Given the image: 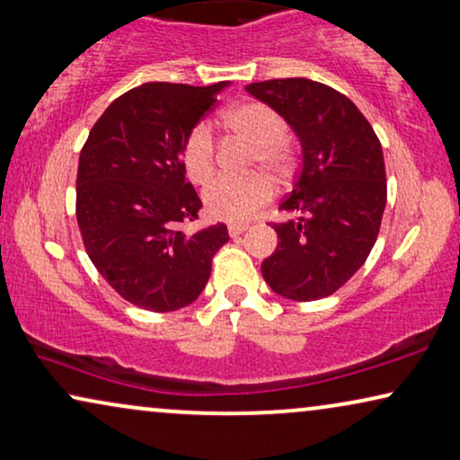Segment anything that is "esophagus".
Masks as SVG:
<instances>
[{"label": "esophagus", "instance_id": "esophagus-1", "mask_svg": "<svg viewBox=\"0 0 460 460\" xmlns=\"http://www.w3.org/2000/svg\"><path fill=\"white\" fill-rule=\"evenodd\" d=\"M248 229H250L248 225H242V223H231V225H229V235H231V237H237V235H242L243 231H248Z\"/></svg>", "mask_w": 460, "mask_h": 460}]
</instances>
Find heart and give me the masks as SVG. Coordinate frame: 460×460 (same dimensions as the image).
Listing matches in <instances>:
<instances>
[{
  "instance_id": "obj_1",
  "label": "heart",
  "mask_w": 460,
  "mask_h": 460,
  "mask_svg": "<svg viewBox=\"0 0 460 460\" xmlns=\"http://www.w3.org/2000/svg\"><path fill=\"white\" fill-rule=\"evenodd\" d=\"M227 125L237 137L254 146L252 164H261L270 174L289 172L292 168V147L286 141L288 122L283 116L264 102H243L227 110ZM183 168L193 183L202 185L215 174L217 147L208 122H198L187 133L181 147ZM273 183L264 174H250L243 179L223 177L212 181L204 191V204L210 217L221 221H245L258 208L273 198Z\"/></svg>"
}]
</instances>
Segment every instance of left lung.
Wrapping results in <instances>:
<instances>
[{
	"label": "left lung",
	"instance_id": "1",
	"mask_svg": "<svg viewBox=\"0 0 460 460\" xmlns=\"http://www.w3.org/2000/svg\"><path fill=\"white\" fill-rule=\"evenodd\" d=\"M248 93L275 108L302 146L294 190L275 223L277 250L262 262L275 294L321 300L365 264L385 210L387 183L373 127L344 93L310 79L250 83Z\"/></svg>",
	"mask_w": 460,
	"mask_h": 460
}]
</instances>
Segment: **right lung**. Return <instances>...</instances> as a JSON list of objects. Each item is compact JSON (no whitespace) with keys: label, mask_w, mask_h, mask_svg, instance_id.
Wrapping results in <instances>:
<instances>
[{"label":"right lung","mask_w":460,"mask_h":460,"mask_svg":"<svg viewBox=\"0 0 460 460\" xmlns=\"http://www.w3.org/2000/svg\"><path fill=\"white\" fill-rule=\"evenodd\" d=\"M229 81L208 87L144 83L106 108L83 146L76 223L95 269L120 297L152 313L191 304L229 242L217 223L191 235L202 199L181 160L187 133Z\"/></svg>","instance_id":"add662e5"}]
</instances>
